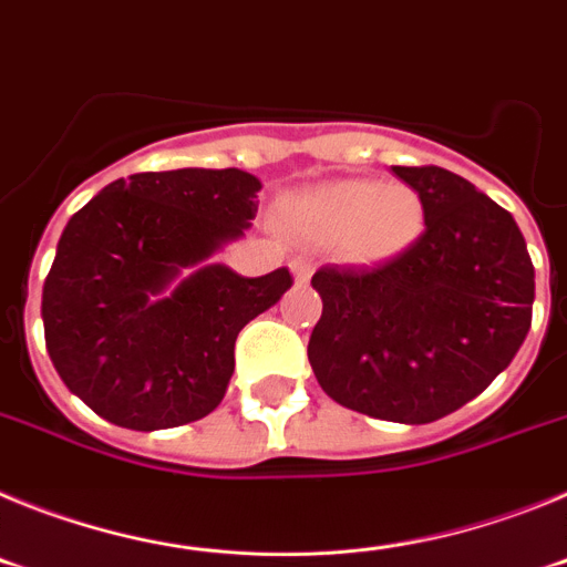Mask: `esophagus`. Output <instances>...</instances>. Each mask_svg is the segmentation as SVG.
Instances as JSON below:
<instances>
[{
  "label": "esophagus",
  "instance_id": "obj_1",
  "mask_svg": "<svg viewBox=\"0 0 567 567\" xmlns=\"http://www.w3.org/2000/svg\"><path fill=\"white\" fill-rule=\"evenodd\" d=\"M312 260L303 258V255H298V258H292V275L298 284H309V278H312Z\"/></svg>",
  "mask_w": 567,
  "mask_h": 567
}]
</instances>
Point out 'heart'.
Listing matches in <instances>:
<instances>
[{
	"mask_svg": "<svg viewBox=\"0 0 567 567\" xmlns=\"http://www.w3.org/2000/svg\"><path fill=\"white\" fill-rule=\"evenodd\" d=\"M292 227L312 244H338L360 267L389 264L423 235L425 209L405 184L343 178L295 195L284 204Z\"/></svg>",
	"mask_w": 567,
	"mask_h": 567,
	"instance_id": "heart-1",
	"label": "heart"
}]
</instances>
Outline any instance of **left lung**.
Returning a JSON list of instances; mask_svg holds the SVG:
<instances>
[{"label": "left lung", "mask_w": 567, "mask_h": 567, "mask_svg": "<svg viewBox=\"0 0 567 567\" xmlns=\"http://www.w3.org/2000/svg\"><path fill=\"white\" fill-rule=\"evenodd\" d=\"M425 229L380 267H323L309 363L334 403L434 423L483 394L530 329L534 264L508 209L443 167H392Z\"/></svg>", "instance_id": "1"}]
</instances>
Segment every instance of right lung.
<instances>
[{
	"instance_id": "add662e5",
	"label": "right lung",
	"mask_w": 567,
	"mask_h": 567,
	"mask_svg": "<svg viewBox=\"0 0 567 567\" xmlns=\"http://www.w3.org/2000/svg\"><path fill=\"white\" fill-rule=\"evenodd\" d=\"M258 189L235 167L135 173L70 218L44 278V343L99 417L155 432L218 409L238 332L292 287L287 267L240 278L207 264L252 227Z\"/></svg>"
}]
</instances>
